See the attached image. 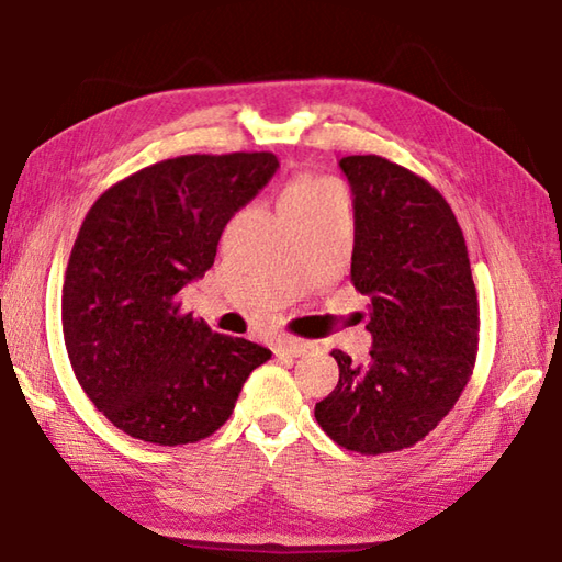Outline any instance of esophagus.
I'll use <instances>...</instances> for the list:
<instances>
[{
  "instance_id": "1",
  "label": "esophagus",
  "mask_w": 562,
  "mask_h": 562,
  "mask_svg": "<svg viewBox=\"0 0 562 562\" xmlns=\"http://www.w3.org/2000/svg\"><path fill=\"white\" fill-rule=\"evenodd\" d=\"M314 350V342L296 340V338H280L274 342V355L278 357H302Z\"/></svg>"
}]
</instances>
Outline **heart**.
Returning <instances> with one entry per match:
<instances>
[{
  "label": "heart",
  "instance_id": "obj_1",
  "mask_svg": "<svg viewBox=\"0 0 562 562\" xmlns=\"http://www.w3.org/2000/svg\"><path fill=\"white\" fill-rule=\"evenodd\" d=\"M340 198V186L336 181H330V178H321L314 173H296L292 181L282 188L280 210L282 214H302L326 207L328 202Z\"/></svg>",
  "mask_w": 562,
  "mask_h": 562
}]
</instances>
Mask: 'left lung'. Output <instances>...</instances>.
I'll return each mask as SVG.
<instances>
[{
	"label": "left lung",
	"instance_id": "obj_1",
	"mask_svg": "<svg viewBox=\"0 0 562 562\" xmlns=\"http://www.w3.org/2000/svg\"><path fill=\"white\" fill-rule=\"evenodd\" d=\"M340 169L355 195L350 280L372 300L374 345L367 362L330 352L340 379L314 415L336 445L376 457L417 445L459 401L479 355V294L437 188L376 154Z\"/></svg>",
	"mask_w": 562,
	"mask_h": 562
}]
</instances>
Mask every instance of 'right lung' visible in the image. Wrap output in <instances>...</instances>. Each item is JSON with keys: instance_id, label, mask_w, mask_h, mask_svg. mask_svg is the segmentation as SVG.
<instances>
[{"instance_id": "right-lung-1", "label": "right lung", "mask_w": 562, "mask_h": 562, "mask_svg": "<svg viewBox=\"0 0 562 562\" xmlns=\"http://www.w3.org/2000/svg\"><path fill=\"white\" fill-rule=\"evenodd\" d=\"M278 166L272 151L164 159L83 217L65 272V345L83 393L125 435L159 447L214 435L272 357L212 333L176 294L212 268L226 222Z\"/></svg>"}]
</instances>
